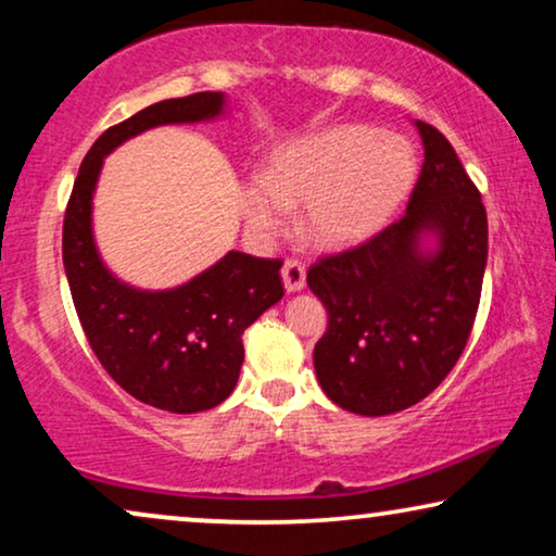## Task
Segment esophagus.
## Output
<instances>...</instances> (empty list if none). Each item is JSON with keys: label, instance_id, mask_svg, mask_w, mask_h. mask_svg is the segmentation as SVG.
<instances>
[{"label": "esophagus", "instance_id": "1", "mask_svg": "<svg viewBox=\"0 0 556 556\" xmlns=\"http://www.w3.org/2000/svg\"><path fill=\"white\" fill-rule=\"evenodd\" d=\"M280 276H283V286L288 293L303 291V286H306V268L299 261H286Z\"/></svg>", "mask_w": 556, "mask_h": 556}]
</instances>
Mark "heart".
<instances>
[{
    "label": "heart",
    "mask_w": 556,
    "mask_h": 556,
    "mask_svg": "<svg viewBox=\"0 0 556 556\" xmlns=\"http://www.w3.org/2000/svg\"><path fill=\"white\" fill-rule=\"evenodd\" d=\"M417 177V154L405 136L364 124H333L286 141L268 172L240 185V207L250 232L270 240L303 202L301 227L321 248L367 240L407 200Z\"/></svg>",
    "instance_id": "1"
}]
</instances>
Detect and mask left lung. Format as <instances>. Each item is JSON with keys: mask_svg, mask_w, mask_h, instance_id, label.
Returning <instances> with one entry per match:
<instances>
[{"mask_svg": "<svg viewBox=\"0 0 556 556\" xmlns=\"http://www.w3.org/2000/svg\"><path fill=\"white\" fill-rule=\"evenodd\" d=\"M425 162L397 223L311 265L329 311L314 349L321 390L349 413L379 417L428 397L455 367L481 301L489 219L481 194L438 128L415 121Z\"/></svg>", "mask_w": 556, "mask_h": 556, "instance_id": "obj_1", "label": "left lung"}]
</instances>
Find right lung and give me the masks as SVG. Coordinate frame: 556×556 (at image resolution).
<instances>
[{
	"mask_svg": "<svg viewBox=\"0 0 556 556\" xmlns=\"http://www.w3.org/2000/svg\"><path fill=\"white\" fill-rule=\"evenodd\" d=\"M225 113L227 96L207 90L159 101L111 126L83 159L65 212V276L98 362L131 397L166 413H202L230 397L245 359L242 333L283 299V261L230 250L181 286H131L96 245L93 197L103 159L121 143L149 128L210 124Z\"/></svg>",
	"mask_w": 556,
	"mask_h": 556,
	"instance_id": "right-lung-1",
	"label": "right lung"
}]
</instances>
